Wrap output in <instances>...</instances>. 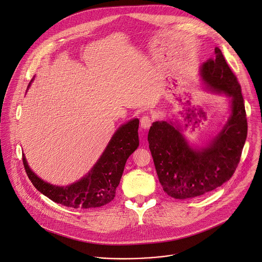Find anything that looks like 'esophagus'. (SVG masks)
<instances>
[{
    "label": "esophagus",
    "mask_w": 262,
    "mask_h": 262,
    "mask_svg": "<svg viewBox=\"0 0 262 262\" xmlns=\"http://www.w3.org/2000/svg\"><path fill=\"white\" fill-rule=\"evenodd\" d=\"M151 123H152V120L150 117L148 116H143L141 119H140V126L142 129H145L147 130L150 126H151Z\"/></svg>",
    "instance_id": "1"
}]
</instances>
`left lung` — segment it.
<instances>
[{
    "label": "left lung",
    "mask_w": 262,
    "mask_h": 262,
    "mask_svg": "<svg viewBox=\"0 0 262 262\" xmlns=\"http://www.w3.org/2000/svg\"><path fill=\"white\" fill-rule=\"evenodd\" d=\"M200 67L207 91L229 98L230 115L218 134L203 146L193 147L176 121L154 122L147 140L159 182L176 199L201 196L230 180L241 159L248 124L241 85L220 48Z\"/></svg>",
    "instance_id": "8db88e82"
}]
</instances>
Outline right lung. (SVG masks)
<instances>
[{
  "instance_id": "obj_1",
  "label": "right lung",
  "mask_w": 262,
  "mask_h": 262,
  "mask_svg": "<svg viewBox=\"0 0 262 262\" xmlns=\"http://www.w3.org/2000/svg\"><path fill=\"white\" fill-rule=\"evenodd\" d=\"M138 126L139 120L133 119L118 128L92 169L71 185L56 186L43 181L30 168L24 155L26 172L39 192L57 203L73 208L105 205L115 198L127 159L139 145Z\"/></svg>"
}]
</instances>
